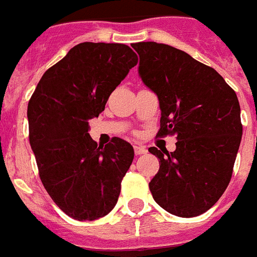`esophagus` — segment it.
<instances>
[{
  "label": "esophagus",
  "mask_w": 257,
  "mask_h": 257,
  "mask_svg": "<svg viewBox=\"0 0 257 257\" xmlns=\"http://www.w3.org/2000/svg\"><path fill=\"white\" fill-rule=\"evenodd\" d=\"M134 151L137 155H142V154L147 153V150H146L143 146H134Z\"/></svg>",
  "instance_id": "1"
}]
</instances>
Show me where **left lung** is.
Instances as JSON below:
<instances>
[{
	"instance_id": "left-lung-1",
	"label": "left lung",
	"mask_w": 257,
	"mask_h": 257,
	"mask_svg": "<svg viewBox=\"0 0 257 257\" xmlns=\"http://www.w3.org/2000/svg\"><path fill=\"white\" fill-rule=\"evenodd\" d=\"M139 74L158 95L157 137H176V150L149 151L159 171L149 183L154 200L167 212L194 217L219 200L232 176L243 126L236 93L215 69L184 51L158 42L133 44Z\"/></svg>"
}]
</instances>
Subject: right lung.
Segmentation results:
<instances>
[{
	"label": "right lung",
	"mask_w": 257,
	"mask_h": 257,
	"mask_svg": "<svg viewBox=\"0 0 257 257\" xmlns=\"http://www.w3.org/2000/svg\"><path fill=\"white\" fill-rule=\"evenodd\" d=\"M137 63L127 45L82 42L45 71L29 100V142L41 182L75 220L99 219L118 202L134 149L120 138L98 146L89 120Z\"/></svg>",
	"instance_id": "add662e5"
}]
</instances>
